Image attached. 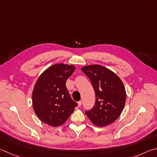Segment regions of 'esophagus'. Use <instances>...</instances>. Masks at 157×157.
<instances>
[{"mask_svg":"<svg viewBox=\"0 0 157 157\" xmlns=\"http://www.w3.org/2000/svg\"><path fill=\"white\" fill-rule=\"evenodd\" d=\"M81 105H82V101H79L78 102V107H81Z\"/></svg>","mask_w":157,"mask_h":157,"instance_id":"34e87169","label":"esophagus"}]
</instances>
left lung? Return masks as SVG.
<instances>
[{
    "instance_id": "8db88e82",
    "label": "left lung",
    "mask_w": 157,
    "mask_h": 157,
    "mask_svg": "<svg viewBox=\"0 0 157 157\" xmlns=\"http://www.w3.org/2000/svg\"><path fill=\"white\" fill-rule=\"evenodd\" d=\"M91 81L96 94V103L86 115L98 127L111 124L124 108L126 92L122 81L114 71L100 65H89L81 67Z\"/></svg>"
}]
</instances>
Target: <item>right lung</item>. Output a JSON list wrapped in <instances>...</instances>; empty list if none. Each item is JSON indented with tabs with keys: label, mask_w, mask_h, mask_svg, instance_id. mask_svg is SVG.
<instances>
[{
	"label": "right lung",
	"mask_w": 157,
	"mask_h": 157,
	"mask_svg": "<svg viewBox=\"0 0 157 157\" xmlns=\"http://www.w3.org/2000/svg\"><path fill=\"white\" fill-rule=\"evenodd\" d=\"M73 65L56 63L40 74L32 92V105L41 121L52 127L63 125L77 106L66 87L75 70Z\"/></svg>",
	"instance_id": "add662e5"
}]
</instances>
